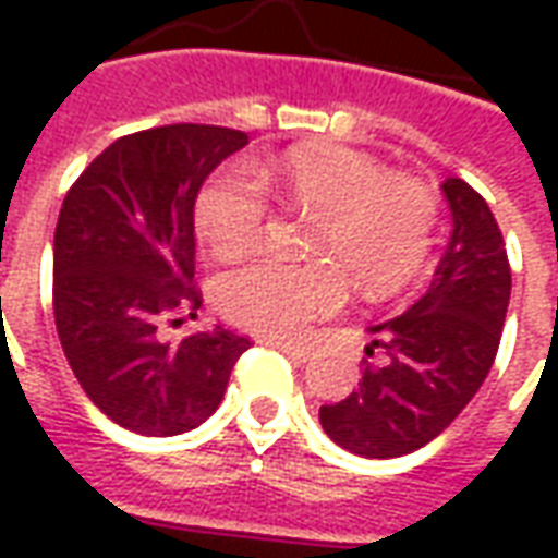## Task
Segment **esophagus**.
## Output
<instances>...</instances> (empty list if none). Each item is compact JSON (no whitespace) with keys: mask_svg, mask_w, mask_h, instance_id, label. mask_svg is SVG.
I'll return each mask as SVG.
<instances>
[{"mask_svg":"<svg viewBox=\"0 0 558 558\" xmlns=\"http://www.w3.org/2000/svg\"><path fill=\"white\" fill-rule=\"evenodd\" d=\"M263 343L271 347V350L283 352V355H290L295 362H307V359H311V347H304V343H290V340L280 338H263Z\"/></svg>","mask_w":558,"mask_h":558,"instance_id":"1","label":"esophagus"}]
</instances>
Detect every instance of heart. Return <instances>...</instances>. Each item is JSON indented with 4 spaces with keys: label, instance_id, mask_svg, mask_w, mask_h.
Listing matches in <instances>:
<instances>
[{
    "label": "heart",
    "instance_id": "heart-1",
    "mask_svg": "<svg viewBox=\"0 0 558 558\" xmlns=\"http://www.w3.org/2000/svg\"><path fill=\"white\" fill-rule=\"evenodd\" d=\"M311 215V263L251 256L218 280L223 314L271 338H292L343 302V268L367 295L398 287L427 254L436 199L415 179L388 175L352 148H295L271 163L223 167L208 175L194 206L196 230L218 256L239 254L263 235L268 199Z\"/></svg>",
    "mask_w": 558,
    "mask_h": 558
}]
</instances>
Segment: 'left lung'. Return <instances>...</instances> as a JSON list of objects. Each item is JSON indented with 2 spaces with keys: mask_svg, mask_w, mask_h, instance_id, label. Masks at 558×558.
<instances>
[{
  "mask_svg": "<svg viewBox=\"0 0 558 558\" xmlns=\"http://www.w3.org/2000/svg\"><path fill=\"white\" fill-rule=\"evenodd\" d=\"M451 235L418 302L383 326L367 364L347 400L319 410V424L352 454L386 460L418 451L436 439L475 398L502 338L511 299V268L490 206L463 179H445Z\"/></svg>",
  "mask_w": 558,
  "mask_h": 558,
  "instance_id": "8db88e82",
  "label": "left lung"
}]
</instances>
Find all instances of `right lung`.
Instances as JSON below:
<instances>
[{
  "label": "right lung",
  "mask_w": 558,
  "mask_h": 558,
  "mask_svg": "<svg viewBox=\"0 0 558 558\" xmlns=\"http://www.w3.org/2000/svg\"><path fill=\"white\" fill-rule=\"evenodd\" d=\"M244 131L163 125L116 140L68 191L53 239V314L83 391L125 430L175 436L218 410L251 340L215 326L163 340L203 304L194 203ZM182 323V319H172Z\"/></svg>",
  "instance_id": "add662e5"
}]
</instances>
